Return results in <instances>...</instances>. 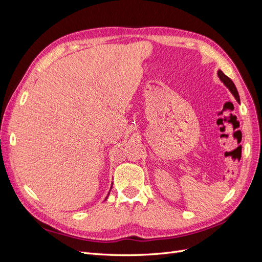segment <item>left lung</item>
Returning a JSON list of instances; mask_svg holds the SVG:
<instances>
[{"mask_svg": "<svg viewBox=\"0 0 262 262\" xmlns=\"http://www.w3.org/2000/svg\"><path fill=\"white\" fill-rule=\"evenodd\" d=\"M217 75H219V77L221 78V81L223 82V83L228 87V90L232 92V94L234 95L235 98L237 99V101H239V95H238V92H237V90H236V86H235V84L233 83V81L231 80V78H229L228 76H226L223 72H222L221 70H220L219 72H217Z\"/></svg>", "mask_w": 262, "mask_h": 262, "instance_id": "1", "label": "left lung"}]
</instances>
